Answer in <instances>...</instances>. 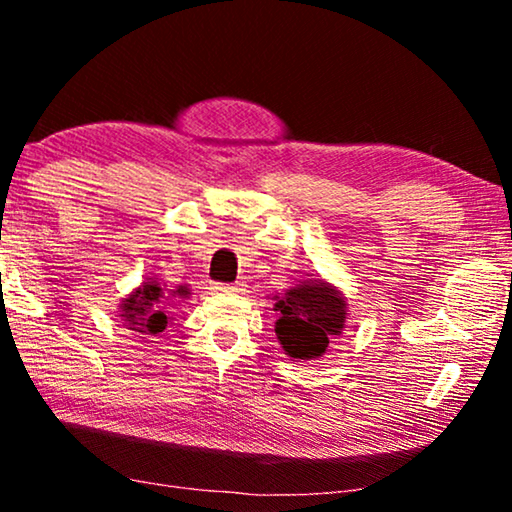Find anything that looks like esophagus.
<instances>
[{
  "label": "esophagus",
  "mask_w": 512,
  "mask_h": 512,
  "mask_svg": "<svg viewBox=\"0 0 512 512\" xmlns=\"http://www.w3.org/2000/svg\"><path fill=\"white\" fill-rule=\"evenodd\" d=\"M241 287H244V284L241 282H235V284H223V282H219V284H214V291H241Z\"/></svg>",
  "instance_id": "obj_1"
}]
</instances>
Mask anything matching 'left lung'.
<instances>
[{
    "instance_id": "left-lung-1",
    "label": "left lung",
    "mask_w": 512,
    "mask_h": 512,
    "mask_svg": "<svg viewBox=\"0 0 512 512\" xmlns=\"http://www.w3.org/2000/svg\"><path fill=\"white\" fill-rule=\"evenodd\" d=\"M275 307L280 311L275 334L293 359L320 357L329 345V336L341 334L345 323L341 293L325 282L291 289Z\"/></svg>"
}]
</instances>
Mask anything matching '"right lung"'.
Here are the masks:
<instances>
[{
  "mask_svg": "<svg viewBox=\"0 0 512 512\" xmlns=\"http://www.w3.org/2000/svg\"><path fill=\"white\" fill-rule=\"evenodd\" d=\"M162 289L158 282H144L142 289H137L131 298L124 300L121 316L128 320V325L137 327L142 334H160L167 327V314H164Z\"/></svg>",
  "mask_w": 512,
  "mask_h": 512,
  "instance_id": "obj_1",
  "label": "right lung"
}]
</instances>
